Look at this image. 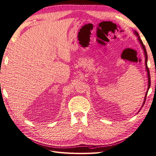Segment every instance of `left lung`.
<instances>
[{
    "label": "left lung",
    "instance_id": "1",
    "mask_svg": "<svg viewBox=\"0 0 156 156\" xmlns=\"http://www.w3.org/2000/svg\"><path fill=\"white\" fill-rule=\"evenodd\" d=\"M134 34L137 36V40H138V41H139V44H140V46H141V48L143 49V51H144V57H145V66H146V72H147V76H148V88H147V90H146V94H145V96H144V101H143V105H142V106H141V108H142L143 107V105H144V103H145V100H146V96H147V93H148V90H149V88H150V72H149V69H148V66H147V61H148V55H147V53H146V48H145V47H144V44H143V41H142V40H141V39H140V36H139V34H138V32H136V31H135V30H134ZM141 108H140V110L138 111V112L140 111V109H141ZM137 112V113H138Z\"/></svg>",
    "mask_w": 156,
    "mask_h": 156
}]
</instances>
